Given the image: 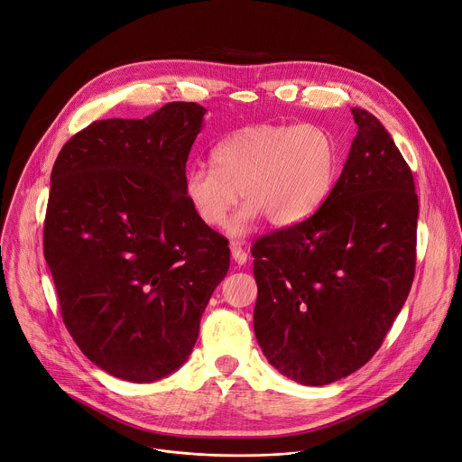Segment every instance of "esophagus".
<instances>
[{"instance_id":"esophagus-1","label":"esophagus","mask_w":462,"mask_h":462,"mask_svg":"<svg viewBox=\"0 0 462 462\" xmlns=\"http://www.w3.org/2000/svg\"><path fill=\"white\" fill-rule=\"evenodd\" d=\"M230 250H232V258H234V262H236L237 265H245V263H246V260H248V254H246L245 250H243L241 243H237V241H232V243H230Z\"/></svg>"}]
</instances>
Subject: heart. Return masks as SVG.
Wrapping results in <instances>:
<instances>
[{"mask_svg": "<svg viewBox=\"0 0 462 462\" xmlns=\"http://www.w3.org/2000/svg\"><path fill=\"white\" fill-rule=\"evenodd\" d=\"M209 163L186 170L184 197L202 225L217 228L239 193L245 202L228 234L243 236L263 217L276 228L313 217L337 179L339 149L319 125L263 123L223 138L209 151Z\"/></svg>", "mask_w": 462, "mask_h": 462, "instance_id": "b5f03b06", "label": "heart"}]
</instances>
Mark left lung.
Segmentation results:
<instances>
[{"label":"left lung","instance_id":"left-lung-1","mask_svg":"<svg viewBox=\"0 0 462 462\" xmlns=\"http://www.w3.org/2000/svg\"><path fill=\"white\" fill-rule=\"evenodd\" d=\"M352 114L357 134L319 212L253 246L258 345L280 374L313 387L377 352L414 278L412 173L380 119Z\"/></svg>","mask_w":462,"mask_h":462}]
</instances>
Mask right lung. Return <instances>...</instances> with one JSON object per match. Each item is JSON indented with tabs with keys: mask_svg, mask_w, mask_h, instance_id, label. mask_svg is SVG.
Returning a JSON list of instances; mask_svg holds the SVG:
<instances>
[{
	"mask_svg": "<svg viewBox=\"0 0 462 462\" xmlns=\"http://www.w3.org/2000/svg\"><path fill=\"white\" fill-rule=\"evenodd\" d=\"M206 108L170 103L103 119L59 152L44 223L62 320L94 365L133 383L179 370L230 267L223 236L184 197Z\"/></svg>",
	"mask_w": 462,
	"mask_h": 462,
	"instance_id": "1",
	"label": "right lung"
}]
</instances>
